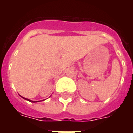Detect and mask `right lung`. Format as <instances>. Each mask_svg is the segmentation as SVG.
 <instances>
[{"label": "right lung", "mask_w": 133, "mask_h": 133, "mask_svg": "<svg viewBox=\"0 0 133 133\" xmlns=\"http://www.w3.org/2000/svg\"><path fill=\"white\" fill-rule=\"evenodd\" d=\"M22 98H23V97H22ZM24 98V99H25V100H28L27 98ZM29 100L30 102H33V103H35V101H32V100Z\"/></svg>", "instance_id": "add662e5"}]
</instances>
